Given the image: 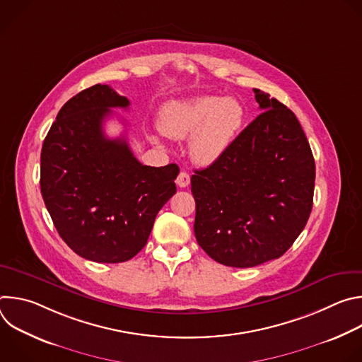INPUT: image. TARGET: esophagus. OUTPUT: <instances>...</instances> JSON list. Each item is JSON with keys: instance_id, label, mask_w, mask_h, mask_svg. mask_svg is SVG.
Segmentation results:
<instances>
[{"instance_id": "esophagus-1", "label": "esophagus", "mask_w": 362, "mask_h": 362, "mask_svg": "<svg viewBox=\"0 0 362 362\" xmlns=\"http://www.w3.org/2000/svg\"><path fill=\"white\" fill-rule=\"evenodd\" d=\"M176 183L179 187H187L190 185V176L187 172H180L177 179H176Z\"/></svg>"}]
</instances>
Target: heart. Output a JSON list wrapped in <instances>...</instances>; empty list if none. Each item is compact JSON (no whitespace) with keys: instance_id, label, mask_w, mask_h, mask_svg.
I'll return each mask as SVG.
<instances>
[{"instance_id":"1","label":"heart","mask_w":362,"mask_h":362,"mask_svg":"<svg viewBox=\"0 0 362 362\" xmlns=\"http://www.w3.org/2000/svg\"><path fill=\"white\" fill-rule=\"evenodd\" d=\"M243 122V109L235 98L197 95L166 105L159 117L160 132L189 141L194 163L208 166L216 162L235 140Z\"/></svg>"}]
</instances>
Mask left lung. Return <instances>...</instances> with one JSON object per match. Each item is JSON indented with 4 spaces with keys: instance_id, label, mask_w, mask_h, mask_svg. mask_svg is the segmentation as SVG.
I'll return each instance as SVG.
<instances>
[{
    "instance_id": "left-lung-1",
    "label": "left lung",
    "mask_w": 362,
    "mask_h": 362,
    "mask_svg": "<svg viewBox=\"0 0 362 362\" xmlns=\"http://www.w3.org/2000/svg\"><path fill=\"white\" fill-rule=\"evenodd\" d=\"M253 93L262 113L190 179L196 240L232 268L278 259L313 211L315 162L296 116L268 93Z\"/></svg>"
}]
</instances>
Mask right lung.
Wrapping results in <instances>:
<instances>
[{
  "label": "right lung",
  "mask_w": 362,
  "mask_h": 362,
  "mask_svg": "<svg viewBox=\"0 0 362 362\" xmlns=\"http://www.w3.org/2000/svg\"><path fill=\"white\" fill-rule=\"evenodd\" d=\"M130 101L107 84L71 97L41 148L40 186L62 239L98 264L126 262L146 245L154 219L176 193L179 166L141 165L124 137L109 139L103 122Z\"/></svg>",
  "instance_id": "right-lung-1"
}]
</instances>
